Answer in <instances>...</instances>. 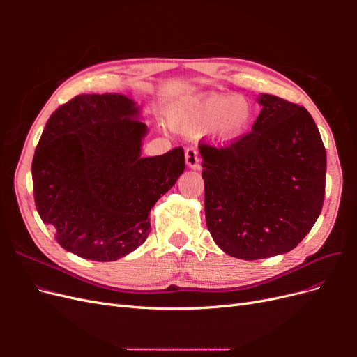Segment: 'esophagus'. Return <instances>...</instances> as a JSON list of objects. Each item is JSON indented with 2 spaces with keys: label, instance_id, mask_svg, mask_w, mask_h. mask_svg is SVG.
Listing matches in <instances>:
<instances>
[{
  "label": "esophagus",
  "instance_id": "34e87169",
  "mask_svg": "<svg viewBox=\"0 0 357 357\" xmlns=\"http://www.w3.org/2000/svg\"><path fill=\"white\" fill-rule=\"evenodd\" d=\"M185 160H186V165L192 169H199L201 168V164H199L201 159H199L197 149L189 147L186 150V153H185Z\"/></svg>",
  "mask_w": 357,
  "mask_h": 357
}]
</instances>
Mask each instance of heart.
Instances as JSON below:
<instances>
[{
	"mask_svg": "<svg viewBox=\"0 0 357 357\" xmlns=\"http://www.w3.org/2000/svg\"><path fill=\"white\" fill-rule=\"evenodd\" d=\"M253 105L235 93H202L172 105L167 113L171 129L198 134L207 129L213 143H231L247 132L253 122Z\"/></svg>",
	"mask_w": 357,
	"mask_h": 357,
	"instance_id": "heart-1",
	"label": "heart"
}]
</instances>
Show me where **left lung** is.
<instances>
[{
    "label": "left lung",
    "instance_id": "obj_1",
    "mask_svg": "<svg viewBox=\"0 0 357 357\" xmlns=\"http://www.w3.org/2000/svg\"><path fill=\"white\" fill-rule=\"evenodd\" d=\"M257 102L252 132L223 149L199 146L207 228L244 261L294 250L325 198L326 150L311 114L268 93Z\"/></svg>",
    "mask_w": 357,
    "mask_h": 357
}]
</instances>
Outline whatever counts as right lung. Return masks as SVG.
I'll return each mask as SVG.
<instances>
[{
  "mask_svg": "<svg viewBox=\"0 0 357 357\" xmlns=\"http://www.w3.org/2000/svg\"><path fill=\"white\" fill-rule=\"evenodd\" d=\"M122 93L79 95L53 113L32 159L36 207L83 259L113 262L142 245L150 210L185 171V153L143 158L149 129Z\"/></svg>",
  "mask_w": 357,
  "mask_h": 357,
  "instance_id": "1",
  "label": "right lung"
}]
</instances>
